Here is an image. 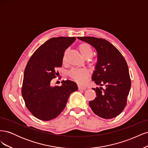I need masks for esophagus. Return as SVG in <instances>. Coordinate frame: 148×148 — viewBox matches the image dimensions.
Wrapping results in <instances>:
<instances>
[{
    "label": "esophagus",
    "mask_w": 148,
    "mask_h": 148,
    "mask_svg": "<svg viewBox=\"0 0 148 148\" xmlns=\"http://www.w3.org/2000/svg\"><path fill=\"white\" fill-rule=\"evenodd\" d=\"M78 88L79 90H84V89H86V88L81 86V85H80V84H78Z\"/></svg>",
    "instance_id": "34e87169"
}]
</instances>
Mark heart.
Wrapping results in <instances>:
<instances>
[{"mask_svg": "<svg viewBox=\"0 0 148 148\" xmlns=\"http://www.w3.org/2000/svg\"><path fill=\"white\" fill-rule=\"evenodd\" d=\"M78 49L82 53L83 57L85 59L90 58L92 56V50L90 46L87 43H82L80 44L78 46ZM65 59V53L64 57V60ZM69 75L70 77L75 80L76 82L79 83H83L86 81L88 77V71L84 69H72L69 72Z\"/></svg>", "mask_w": 148, "mask_h": 148, "instance_id": "obj_1", "label": "heart"}]
</instances>
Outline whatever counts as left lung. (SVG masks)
Masks as SVG:
<instances>
[{
    "mask_svg": "<svg viewBox=\"0 0 148 148\" xmlns=\"http://www.w3.org/2000/svg\"><path fill=\"white\" fill-rule=\"evenodd\" d=\"M78 39L95 48L97 59L92 80L97 85L106 86L104 89L102 87L92 88L97 96L89 101V105L93 112L101 118L117 117L126 106L131 88L127 62L118 49L106 39L95 37Z\"/></svg>",
    "mask_w": 148,
    "mask_h": 148,
    "instance_id": "left-lung-1",
    "label": "left lung"
}]
</instances>
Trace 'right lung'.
I'll return each mask as SVG.
<instances>
[{
    "label": "right lung",
    "mask_w": 148,
    "mask_h": 148,
    "mask_svg": "<svg viewBox=\"0 0 148 148\" xmlns=\"http://www.w3.org/2000/svg\"><path fill=\"white\" fill-rule=\"evenodd\" d=\"M76 40L75 37L49 39L36 51L29 59L24 72L21 94L27 109L35 117L49 121L64 110L71 92L78 90L70 80L62 86H52L51 80L58 76L64 52Z\"/></svg>",
    "instance_id": "obj_1"
}]
</instances>
